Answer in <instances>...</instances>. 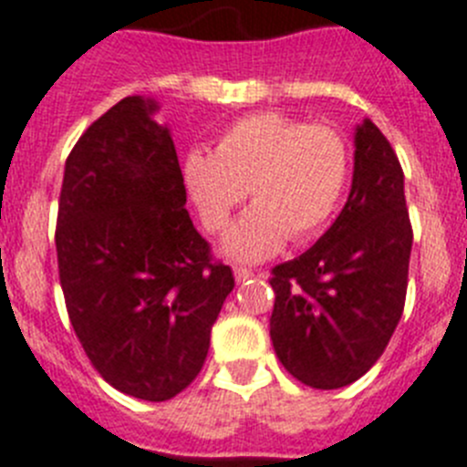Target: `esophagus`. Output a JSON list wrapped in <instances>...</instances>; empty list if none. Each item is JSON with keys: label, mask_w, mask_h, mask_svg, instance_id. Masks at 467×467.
Returning <instances> with one entry per match:
<instances>
[{"label": "esophagus", "mask_w": 467, "mask_h": 467, "mask_svg": "<svg viewBox=\"0 0 467 467\" xmlns=\"http://www.w3.org/2000/svg\"><path fill=\"white\" fill-rule=\"evenodd\" d=\"M234 278H236L238 283H245V280L254 278V271L245 269V266H236V269H234Z\"/></svg>", "instance_id": "1"}]
</instances>
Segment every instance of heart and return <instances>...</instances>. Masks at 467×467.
Instances as JSON below:
<instances>
[{"mask_svg":"<svg viewBox=\"0 0 467 467\" xmlns=\"http://www.w3.org/2000/svg\"><path fill=\"white\" fill-rule=\"evenodd\" d=\"M350 151L337 130L266 111L229 126L213 154L189 151L184 184L203 224L222 231L245 198L253 208L226 231L220 250L262 262L287 238L306 241L332 220L346 193Z\"/></svg>","mask_w":467,"mask_h":467,"instance_id":"1","label":"heart"}]
</instances>
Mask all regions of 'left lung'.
I'll use <instances>...</instances> for the list:
<instances>
[{
	"label": "left lung",
	"mask_w": 467,
	"mask_h": 467,
	"mask_svg": "<svg viewBox=\"0 0 467 467\" xmlns=\"http://www.w3.org/2000/svg\"><path fill=\"white\" fill-rule=\"evenodd\" d=\"M353 182L334 224L274 269L271 341L295 379L317 390L358 381L381 358L407 295L411 224L393 147L369 119L356 126Z\"/></svg>",
	"instance_id": "left-lung-1"
}]
</instances>
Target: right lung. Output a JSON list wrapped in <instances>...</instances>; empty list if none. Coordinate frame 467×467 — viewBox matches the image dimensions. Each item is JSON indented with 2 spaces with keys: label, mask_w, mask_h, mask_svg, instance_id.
I'll return each instance as SVG.
<instances>
[{
  "label": "right lung",
  "mask_w": 467,
  "mask_h": 467,
  "mask_svg": "<svg viewBox=\"0 0 467 467\" xmlns=\"http://www.w3.org/2000/svg\"><path fill=\"white\" fill-rule=\"evenodd\" d=\"M154 98L128 95L74 144L56 250L72 327L109 386L150 402L198 377L234 290L187 213L171 128Z\"/></svg>",
  "instance_id": "1"
}]
</instances>
